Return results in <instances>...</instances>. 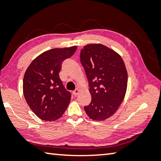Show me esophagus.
Returning <instances> with one entry per match:
<instances>
[{
	"label": "esophagus",
	"mask_w": 161,
	"mask_h": 161,
	"mask_svg": "<svg viewBox=\"0 0 161 161\" xmlns=\"http://www.w3.org/2000/svg\"><path fill=\"white\" fill-rule=\"evenodd\" d=\"M79 92H80V90H79V89H76V90L73 92L72 94H73L75 96H76V95H77V94H78Z\"/></svg>",
	"instance_id": "obj_1"
}]
</instances>
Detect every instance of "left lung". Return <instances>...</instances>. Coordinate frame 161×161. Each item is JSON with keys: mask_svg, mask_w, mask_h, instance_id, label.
<instances>
[{"mask_svg": "<svg viewBox=\"0 0 161 161\" xmlns=\"http://www.w3.org/2000/svg\"><path fill=\"white\" fill-rule=\"evenodd\" d=\"M80 62L90 86L92 101L85 110L93 120L113 115L123 101L127 72L118 53L103 44H89L80 52Z\"/></svg>", "mask_w": 161, "mask_h": 161, "instance_id": "left-lung-1", "label": "left lung"}]
</instances>
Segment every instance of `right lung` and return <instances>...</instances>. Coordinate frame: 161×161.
<instances>
[{
    "label": "right lung",
    "mask_w": 161,
    "mask_h": 161,
    "mask_svg": "<svg viewBox=\"0 0 161 161\" xmlns=\"http://www.w3.org/2000/svg\"><path fill=\"white\" fill-rule=\"evenodd\" d=\"M76 47L52 48L37 57L27 68L23 81L25 101L38 117L57 120L62 116L71 99L58 73L64 61L71 57Z\"/></svg>",
    "instance_id": "1"
}]
</instances>
